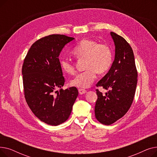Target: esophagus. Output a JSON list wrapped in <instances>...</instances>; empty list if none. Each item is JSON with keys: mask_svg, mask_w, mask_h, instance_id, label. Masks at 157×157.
I'll use <instances>...</instances> for the list:
<instances>
[{"mask_svg": "<svg viewBox=\"0 0 157 157\" xmlns=\"http://www.w3.org/2000/svg\"><path fill=\"white\" fill-rule=\"evenodd\" d=\"M78 92L79 93V94L82 95V94H84L86 93V90H85V89H83V88H79L78 90Z\"/></svg>", "mask_w": 157, "mask_h": 157, "instance_id": "1", "label": "esophagus"}]
</instances>
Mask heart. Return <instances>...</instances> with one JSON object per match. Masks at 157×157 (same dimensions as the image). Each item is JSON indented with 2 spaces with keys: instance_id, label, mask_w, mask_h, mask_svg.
Here are the masks:
<instances>
[{
  "instance_id": "b5f03b06",
  "label": "heart",
  "mask_w": 157,
  "mask_h": 157,
  "mask_svg": "<svg viewBox=\"0 0 157 157\" xmlns=\"http://www.w3.org/2000/svg\"><path fill=\"white\" fill-rule=\"evenodd\" d=\"M72 55L78 60L85 59V71L81 72L71 81V85L79 88H88L95 81L97 73L102 74L108 71L113 62L111 48L105 44H98L96 40L85 39L72 49ZM62 70L69 74L76 72L74 63L67 59L60 60Z\"/></svg>"
}]
</instances>
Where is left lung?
I'll use <instances>...</instances> for the list:
<instances>
[{"label": "left lung", "mask_w": 157, "mask_h": 157, "mask_svg": "<svg viewBox=\"0 0 157 157\" xmlns=\"http://www.w3.org/2000/svg\"><path fill=\"white\" fill-rule=\"evenodd\" d=\"M111 36L115 45V57L111 69L97 83L109 91L105 95L96 89L98 96L95 106L96 119L109 125L127 113L132 104L137 82L133 50L127 41L113 32Z\"/></svg>", "instance_id": "obj_1"}]
</instances>
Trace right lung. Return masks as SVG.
I'll list each match as a JSON object with an SVG mask.
<instances>
[{
	"instance_id": "obj_1",
	"label": "right lung",
	"mask_w": 157,
	"mask_h": 157,
	"mask_svg": "<svg viewBox=\"0 0 157 157\" xmlns=\"http://www.w3.org/2000/svg\"><path fill=\"white\" fill-rule=\"evenodd\" d=\"M74 39L52 34L38 39L31 46L22 65L25 101L35 116L50 125H60L69 118L78 95L76 87L55 91L65 83L59 56Z\"/></svg>"
}]
</instances>
